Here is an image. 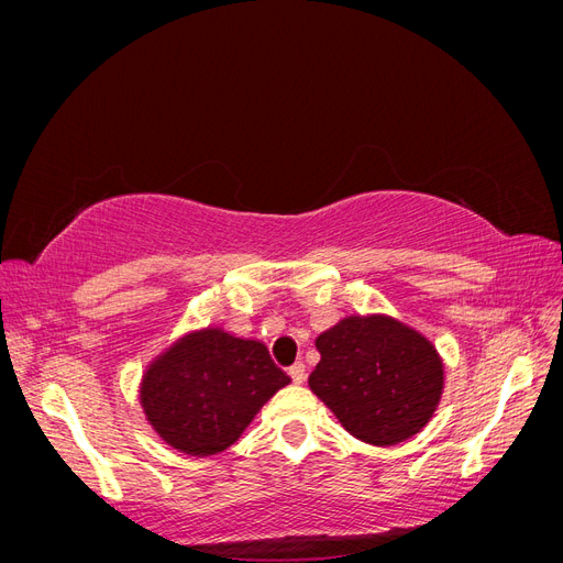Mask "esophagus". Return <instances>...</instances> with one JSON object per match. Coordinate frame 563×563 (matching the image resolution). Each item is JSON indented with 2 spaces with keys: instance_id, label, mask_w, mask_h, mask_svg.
Instances as JSON below:
<instances>
[{
  "instance_id": "obj_1",
  "label": "esophagus",
  "mask_w": 563,
  "mask_h": 563,
  "mask_svg": "<svg viewBox=\"0 0 563 563\" xmlns=\"http://www.w3.org/2000/svg\"><path fill=\"white\" fill-rule=\"evenodd\" d=\"M288 376L294 378V383H296V385L305 383V364H302V362H296L291 368H288Z\"/></svg>"
}]
</instances>
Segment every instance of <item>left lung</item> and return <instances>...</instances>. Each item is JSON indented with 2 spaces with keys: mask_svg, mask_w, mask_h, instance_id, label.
<instances>
[{
  "mask_svg": "<svg viewBox=\"0 0 563 563\" xmlns=\"http://www.w3.org/2000/svg\"><path fill=\"white\" fill-rule=\"evenodd\" d=\"M308 380L343 428L373 446L418 434L444 395V360L420 331L387 314H350L317 335Z\"/></svg>",
  "mask_w": 563,
  "mask_h": 563,
  "instance_id": "left-lung-1",
  "label": "left lung"
}]
</instances>
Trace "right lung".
Segmentation results:
<instances>
[{
	"label": "right lung",
	"instance_id": "right-lung-1",
	"mask_svg": "<svg viewBox=\"0 0 563 563\" xmlns=\"http://www.w3.org/2000/svg\"><path fill=\"white\" fill-rule=\"evenodd\" d=\"M288 383L261 340L207 327L185 333L147 364L139 399L162 441L203 457L230 449Z\"/></svg>",
	"mask_w": 563,
	"mask_h": 563
}]
</instances>
